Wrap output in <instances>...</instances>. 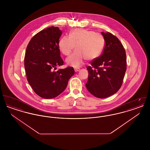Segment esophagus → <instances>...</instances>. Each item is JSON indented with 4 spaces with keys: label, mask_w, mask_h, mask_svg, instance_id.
Listing matches in <instances>:
<instances>
[{
    "label": "esophagus",
    "mask_w": 150,
    "mask_h": 150,
    "mask_svg": "<svg viewBox=\"0 0 150 150\" xmlns=\"http://www.w3.org/2000/svg\"><path fill=\"white\" fill-rule=\"evenodd\" d=\"M74 70H75V72H78L80 70V69L79 68H78V69H75Z\"/></svg>",
    "instance_id": "esophagus-1"
}]
</instances>
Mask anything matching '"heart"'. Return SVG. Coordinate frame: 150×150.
Returning a JSON list of instances; mask_svg holds the SVG:
<instances>
[{
  "instance_id": "heart-1",
  "label": "heart",
  "mask_w": 150,
  "mask_h": 150,
  "mask_svg": "<svg viewBox=\"0 0 150 150\" xmlns=\"http://www.w3.org/2000/svg\"><path fill=\"white\" fill-rule=\"evenodd\" d=\"M58 49L64 56H69L74 50L76 51L67 58L66 63L78 68L84 64L86 59L94 60L103 53L105 40L102 34L86 29L72 30L69 36L62 37L58 42Z\"/></svg>"
}]
</instances>
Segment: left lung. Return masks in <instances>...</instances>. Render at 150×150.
<instances>
[{"mask_svg":"<svg viewBox=\"0 0 150 150\" xmlns=\"http://www.w3.org/2000/svg\"><path fill=\"white\" fill-rule=\"evenodd\" d=\"M105 40L102 54L87 67L88 79L86 86L96 97L104 98L120 88L127 70L125 49L119 39L110 33H101Z\"/></svg>","mask_w":150,"mask_h":150,"instance_id":"8db88e82","label":"left lung"}]
</instances>
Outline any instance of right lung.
I'll list each match as a JSON object with an SVG mask.
<instances>
[{
    "label": "right lung",
    "mask_w": 150,
    "mask_h": 150,
    "mask_svg": "<svg viewBox=\"0 0 150 150\" xmlns=\"http://www.w3.org/2000/svg\"><path fill=\"white\" fill-rule=\"evenodd\" d=\"M62 34L58 27L44 29L32 38L26 48L24 65L27 80L43 98H53L62 93L75 73L72 67L53 71L64 64L58 46Z\"/></svg>",
    "instance_id": "obj_1"
}]
</instances>
